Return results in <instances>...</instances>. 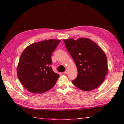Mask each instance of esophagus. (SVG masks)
Segmentation results:
<instances>
[{"label":"esophagus","instance_id":"esophagus-1","mask_svg":"<svg viewBox=\"0 0 124 124\" xmlns=\"http://www.w3.org/2000/svg\"><path fill=\"white\" fill-rule=\"evenodd\" d=\"M68 70H66V71H65L64 72H63V74H68Z\"/></svg>","mask_w":124,"mask_h":124}]
</instances>
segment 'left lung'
<instances>
[{"mask_svg": "<svg viewBox=\"0 0 124 124\" xmlns=\"http://www.w3.org/2000/svg\"><path fill=\"white\" fill-rule=\"evenodd\" d=\"M63 40L77 68L78 76L72 81L73 85L84 91H91L99 87L108 71L104 52L89 38Z\"/></svg>", "mask_w": 124, "mask_h": 124, "instance_id": "8db88e82", "label": "left lung"}]
</instances>
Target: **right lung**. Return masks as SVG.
Segmentation results:
<instances>
[{
  "mask_svg": "<svg viewBox=\"0 0 124 124\" xmlns=\"http://www.w3.org/2000/svg\"><path fill=\"white\" fill-rule=\"evenodd\" d=\"M60 41L49 39L32 43L22 53L17 75L22 84L29 92L44 93L55 85L59 76L51 68V55Z\"/></svg>",
  "mask_w": 124,
  "mask_h": 124,
  "instance_id": "right-lung-1",
  "label": "right lung"
}]
</instances>
